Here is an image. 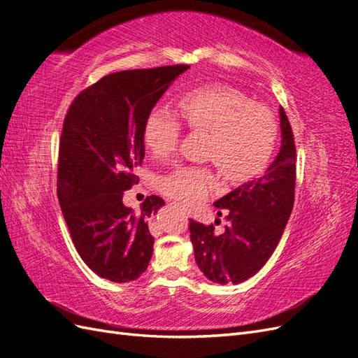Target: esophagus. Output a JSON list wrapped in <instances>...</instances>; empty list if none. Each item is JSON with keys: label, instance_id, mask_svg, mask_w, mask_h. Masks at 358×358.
Returning <instances> with one entry per match:
<instances>
[{"label": "esophagus", "instance_id": "1", "mask_svg": "<svg viewBox=\"0 0 358 358\" xmlns=\"http://www.w3.org/2000/svg\"><path fill=\"white\" fill-rule=\"evenodd\" d=\"M182 212H183V213H185L187 216L189 215V210H188V209H185V208H182Z\"/></svg>", "mask_w": 358, "mask_h": 358}]
</instances>
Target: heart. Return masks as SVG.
Wrapping results in <instances>:
<instances>
[{
  "label": "heart",
  "instance_id": "b5f03b06",
  "mask_svg": "<svg viewBox=\"0 0 358 358\" xmlns=\"http://www.w3.org/2000/svg\"><path fill=\"white\" fill-rule=\"evenodd\" d=\"M176 117L164 110L149 113L143 140L155 158L171 157L178 150L182 127L208 136L204 158L213 162L225 185L242 187L264 173L278 142V121L264 104L229 85H208L182 95ZM161 192L185 204L200 201L216 187L208 167L183 166L158 180Z\"/></svg>",
  "mask_w": 358,
  "mask_h": 358
}]
</instances>
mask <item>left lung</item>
<instances>
[{"label": "left lung", "instance_id": "8db88e82", "mask_svg": "<svg viewBox=\"0 0 358 358\" xmlns=\"http://www.w3.org/2000/svg\"><path fill=\"white\" fill-rule=\"evenodd\" d=\"M279 115L282 145L264 176L213 203L218 216L224 215L229 222L224 231L216 233L213 224L189 221L196 263L213 282L241 284L254 276L273 254L289 220L297 155L294 134L282 107Z\"/></svg>", "mask_w": 358, "mask_h": 358}]
</instances>
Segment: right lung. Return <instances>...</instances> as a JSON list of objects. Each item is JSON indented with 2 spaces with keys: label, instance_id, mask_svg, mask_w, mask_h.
I'll list each match as a JSON object with an SVG mask.
<instances>
[{
  "label": "right lung",
  "instance_id": "right-lung-1",
  "mask_svg": "<svg viewBox=\"0 0 358 358\" xmlns=\"http://www.w3.org/2000/svg\"><path fill=\"white\" fill-rule=\"evenodd\" d=\"M188 64L107 74L71 101L59 138L58 200L76 251L94 273L129 282L148 268V218L164 204L146 197L136 213L122 203L145 158L143 125Z\"/></svg>",
  "mask_w": 358,
  "mask_h": 358
}]
</instances>
